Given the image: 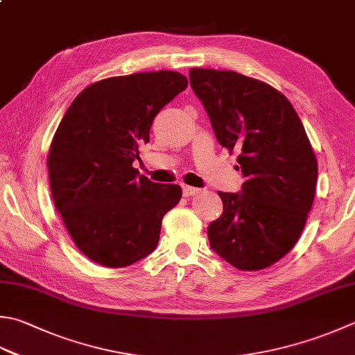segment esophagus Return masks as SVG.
Listing matches in <instances>:
<instances>
[{"label": "esophagus", "mask_w": 355, "mask_h": 355, "mask_svg": "<svg viewBox=\"0 0 355 355\" xmlns=\"http://www.w3.org/2000/svg\"><path fill=\"white\" fill-rule=\"evenodd\" d=\"M198 192H200V189H197V187L183 184V193H184V197H192V196H196V193H198Z\"/></svg>", "instance_id": "34e87169"}]
</instances>
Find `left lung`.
I'll use <instances>...</instances> for the list:
<instances>
[{
	"mask_svg": "<svg viewBox=\"0 0 355 355\" xmlns=\"http://www.w3.org/2000/svg\"><path fill=\"white\" fill-rule=\"evenodd\" d=\"M218 143L239 150L246 182L218 192L223 214L209 245L241 270L265 269L294 248L315 196L317 159L293 104L266 83L232 71L191 69Z\"/></svg>",
	"mask_w": 355,
	"mask_h": 355,
	"instance_id": "8db88e82",
	"label": "left lung"
}]
</instances>
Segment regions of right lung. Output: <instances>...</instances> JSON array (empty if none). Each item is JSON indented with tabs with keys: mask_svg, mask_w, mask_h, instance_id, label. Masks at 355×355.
Instances as JSON below:
<instances>
[{
	"mask_svg": "<svg viewBox=\"0 0 355 355\" xmlns=\"http://www.w3.org/2000/svg\"><path fill=\"white\" fill-rule=\"evenodd\" d=\"M186 87L173 71L101 80L76 96L55 132L47 157L55 207L76 248L101 266L148 257L182 198L178 184L150 182L132 163L157 114Z\"/></svg>",
	"mask_w": 355,
	"mask_h": 355,
	"instance_id": "1",
	"label": "right lung"
}]
</instances>
